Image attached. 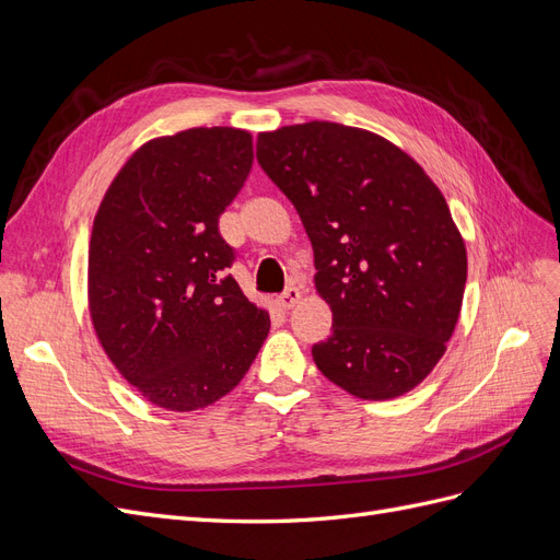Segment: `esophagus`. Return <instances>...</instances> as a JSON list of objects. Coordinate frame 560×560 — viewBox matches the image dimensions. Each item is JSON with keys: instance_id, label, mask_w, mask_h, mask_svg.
I'll return each mask as SVG.
<instances>
[{"instance_id": "esophagus-1", "label": "esophagus", "mask_w": 560, "mask_h": 560, "mask_svg": "<svg viewBox=\"0 0 560 560\" xmlns=\"http://www.w3.org/2000/svg\"><path fill=\"white\" fill-rule=\"evenodd\" d=\"M299 301H301V290H299V287H287V290L278 296V306L282 311H292Z\"/></svg>"}]
</instances>
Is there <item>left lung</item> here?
I'll list each match as a JSON object with an SVG mask.
<instances>
[{"label": "left lung", "mask_w": 560, "mask_h": 560, "mask_svg": "<svg viewBox=\"0 0 560 560\" xmlns=\"http://www.w3.org/2000/svg\"><path fill=\"white\" fill-rule=\"evenodd\" d=\"M257 161L292 200L331 306L317 369L360 399L428 378L460 315L467 252L425 171L376 132L329 121L259 132Z\"/></svg>", "instance_id": "1"}]
</instances>
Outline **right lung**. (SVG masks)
Returning <instances> with one entry per match:
<instances>
[{
    "instance_id": "obj_1",
    "label": "right lung",
    "mask_w": 560,
    "mask_h": 560,
    "mask_svg": "<svg viewBox=\"0 0 560 560\" xmlns=\"http://www.w3.org/2000/svg\"><path fill=\"white\" fill-rule=\"evenodd\" d=\"M252 135L189 128L142 144L100 202L89 308L107 358L151 404L206 409L243 381L270 317L224 270L219 214L252 171Z\"/></svg>"
}]
</instances>
